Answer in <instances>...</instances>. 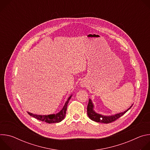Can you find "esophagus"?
<instances>
[{
    "label": "esophagus",
    "instance_id": "obj_1",
    "mask_svg": "<svg viewBox=\"0 0 150 150\" xmlns=\"http://www.w3.org/2000/svg\"><path fill=\"white\" fill-rule=\"evenodd\" d=\"M80 85H81V86L82 87H85L87 86V82H85V81H81L80 82Z\"/></svg>",
    "mask_w": 150,
    "mask_h": 150
}]
</instances>
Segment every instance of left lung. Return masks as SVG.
I'll return each mask as SVG.
<instances>
[{
  "mask_svg": "<svg viewBox=\"0 0 150 150\" xmlns=\"http://www.w3.org/2000/svg\"><path fill=\"white\" fill-rule=\"evenodd\" d=\"M133 105H132L130 108L125 110L123 112H121L117 114H116L115 115H111V116H103L102 115L97 113L94 110V104L91 101V99L89 100L88 104L87 105V114L90 118L93 121H95L96 122H100V123H109L111 122H113L119 119L120 117H121L122 115H123L126 112H127L129 110L131 107Z\"/></svg>",
  "mask_w": 150,
  "mask_h": 150,
  "instance_id": "left-lung-1",
  "label": "left lung"
}]
</instances>
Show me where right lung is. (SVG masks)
<instances>
[{
    "label": "right lung",
    "mask_w": 150,
    "mask_h": 150,
    "mask_svg": "<svg viewBox=\"0 0 150 150\" xmlns=\"http://www.w3.org/2000/svg\"><path fill=\"white\" fill-rule=\"evenodd\" d=\"M71 97H72V95L68 98L65 105H64V106H63V109L59 113H57L56 114H53V115H34L30 112H28V113L29 115L31 116L32 117L38 119L39 120L48 123H59V122H61L65 117L68 104L69 101L71 99Z\"/></svg>",
    "instance_id": "1"
}]
</instances>
